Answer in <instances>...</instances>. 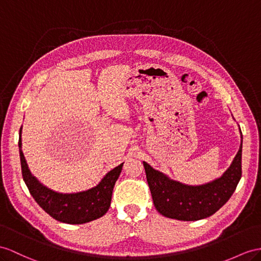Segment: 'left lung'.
<instances>
[{
    "label": "left lung",
    "mask_w": 261,
    "mask_h": 261,
    "mask_svg": "<svg viewBox=\"0 0 261 261\" xmlns=\"http://www.w3.org/2000/svg\"><path fill=\"white\" fill-rule=\"evenodd\" d=\"M242 144L224 175L212 183L189 186L166 177L143 162L146 181L156 211L178 220H198L212 216L230 198L242 177Z\"/></svg>",
    "instance_id": "left-lung-1"
}]
</instances>
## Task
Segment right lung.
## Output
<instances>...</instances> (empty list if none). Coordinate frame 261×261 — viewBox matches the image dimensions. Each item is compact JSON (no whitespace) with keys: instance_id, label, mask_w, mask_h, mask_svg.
Masks as SVG:
<instances>
[{"instance_id":"right-lung-1","label":"right lung","mask_w":261,"mask_h":261,"mask_svg":"<svg viewBox=\"0 0 261 261\" xmlns=\"http://www.w3.org/2000/svg\"><path fill=\"white\" fill-rule=\"evenodd\" d=\"M18 146L24 182L33 198L49 216L66 224H85L103 216L108 212L113 186L121 173L123 163L107 173L96 188L76 194H59L45 188L31 174L21 149V130Z\"/></svg>"}]
</instances>
